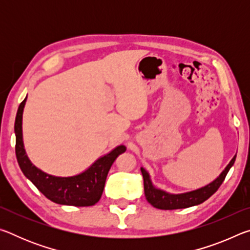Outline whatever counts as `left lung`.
Masks as SVG:
<instances>
[{
	"instance_id": "8db88e82",
	"label": "left lung",
	"mask_w": 250,
	"mask_h": 250,
	"mask_svg": "<svg viewBox=\"0 0 250 250\" xmlns=\"http://www.w3.org/2000/svg\"><path fill=\"white\" fill-rule=\"evenodd\" d=\"M236 160V155L230 160L228 166L225 167L218 177H216L213 182L207 184L203 188H200L194 191L172 194L167 193L163 189L155 188L152 183L149 172L145 167H141V173L143 176V184H145V194L146 201L150 204L159 209H179V208H188V207L195 206L205 202L207 198H209L213 194L217 191L219 186L225 180L228 171L234 166Z\"/></svg>"
}]
</instances>
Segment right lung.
I'll return each mask as SVG.
<instances>
[{"label":"right lung","mask_w":250,"mask_h":250,"mask_svg":"<svg viewBox=\"0 0 250 250\" xmlns=\"http://www.w3.org/2000/svg\"><path fill=\"white\" fill-rule=\"evenodd\" d=\"M25 98L20 104L15 118L14 131L16 137L15 153L19 166L24 175L40 189L41 193L56 204L70 206L95 205L103 195L108 172L117 156L125 151V146H118L109 153L100 156L91 166L73 176H55L47 174L31 162L24 149L23 141V111Z\"/></svg>","instance_id":"obj_1"}]
</instances>
